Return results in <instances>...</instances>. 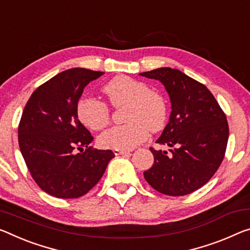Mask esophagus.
I'll return each instance as SVG.
<instances>
[{
  "instance_id": "1",
  "label": "esophagus",
  "mask_w": 250,
  "mask_h": 250,
  "mask_svg": "<svg viewBox=\"0 0 250 250\" xmlns=\"http://www.w3.org/2000/svg\"><path fill=\"white\" fill-rule=\"evenodd\" d=\"M113 152H114V154H125V153H129L130 151H128V150H124V149H113Z\"/></svg>"
}]
</instances>
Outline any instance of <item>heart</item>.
<instances>
[{
    "mask_svg": "<svg viewBox=\"0 0 250 250\" xmlns=\"http://www.w3.org/2000/svg\"><path fill=\"white\" fill-rule=\"evenodd\" d=\"M102 90L114 108L126 106L125 120L128 122L102 133L99 138L102 146L131 149L146 139L149 130L157 132L164 128L167 105L164 98L149 90L146 83L126 75H118L106 82ZM77 112L82 124L94 131L104 129L110 122L108 104L96 98H82Z\"/></svg>",
    "mask_w": 250,
    "mask_h": 250,
    "instance_id": "b5f03b06",
    "label": "heart"
}]
</instances>
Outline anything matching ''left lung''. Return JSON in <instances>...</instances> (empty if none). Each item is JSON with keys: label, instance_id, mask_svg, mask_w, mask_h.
<instances>
[{"label": "left lung", "instance_id": "obj_1", "mask_svg": "<svg viewBox=\"0 0 250 250\" xmlns=\"http://www.w3.org/2000/svg\"><path fill=\"white\" fill-rule=\"evenodd\" d=\"M140 75L160 81L171 102L169 122L157 140L171 149L150 148L154 162L145 179L164 195H188L219 168L229 136L227 119L210 91L180 70L159 68Z\"/></svg>", "mask_w": 250, "mask_h": 250}]
</instances>
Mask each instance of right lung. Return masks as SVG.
I'll list each match as a JSON object with an SVG mask.
<instances>
[{
    "mask_svg": "<svg viewBox=\"0 0 250 250\" xmlns=\"http://www.w3.org/2000/svg\"><path fill=\"white\" fill-rule=\"evenodd\" d=\"M102 74L83 68L63 71L40 85L23 110L20 150L31 176L51 196L71 199L85 195L114 157L111 150L91 148L93 137L77 112L83 89Z\"/></svg>",
    "mask_w": 250,
    "mask_h": 250,
    "instance_id": "right-lung-1",
    "label": "right lung"
}]
</instances>
